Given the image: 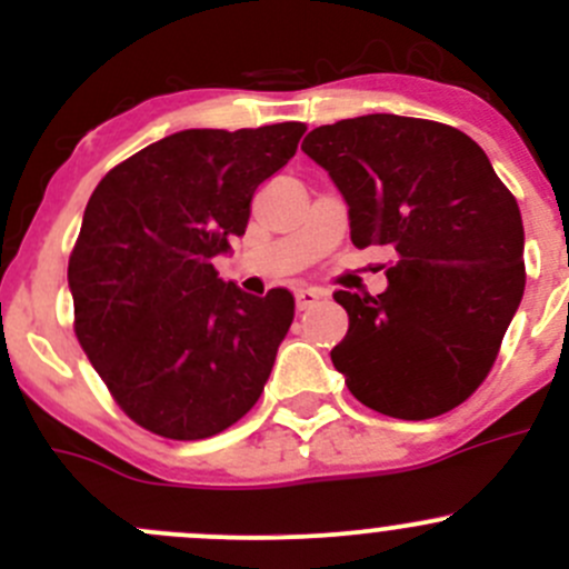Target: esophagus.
I'll return each instance as SVG.
<instances>
[{
    "label": "esophagus",
    "instance_id": "esophagus-1",
    "mask_svg": "<svg viewBox=\"0 0 569 569\" xmlns=\"http://www.w3.org/2000/svg\"><path fill=\"white\" fill-rule=\"evenodd\" d=\"M321 297L325 295H321L319 289H311V286H306V289H297V295H295L297 311H308L311 306H317Z\"/></svg>",
    "mask_w": 569,
    "mask_h": 569
}]
</instances>
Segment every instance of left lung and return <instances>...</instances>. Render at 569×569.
<instances>
[{"label":"left lung","mask_w":569,"mask_h":569,"mask_svg":"<svg viewBox=\"0 0 569 569\" xmlns=\"http://www.w3.org/2000/svg\"><path fill=\"white\" fill-rule=\"evenodd\" d=\"M302 151L349 206L355 248L391 244L382 295L336 291L349 330L330 352L371 410L423 421L485 382L526 289L518 200L460 129L401 114L319 126Z\"/></svg>","instance_id":"1"}]
</instances>
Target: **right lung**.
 Here are the masks:
<instances>
[{"mask_svg":"<svg viewBox=\"0 0 569 569\" xmlns=\"http://www.w3.org/2000/svg\"><path fill=\"white\" fill-rule=\"evenodd\" d=\"M306 123L187 129L101 178L68 261L73 330L126 416L170 440H203L261 396L295 319L289 289L244 295L217 278L258 183Z\"/></svg>","mask_w":569,"mask_h":569,"instance_id":"add662e5","label":"right lung"}]
</instances>
